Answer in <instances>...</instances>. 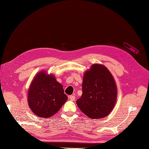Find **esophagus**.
<instances>
[{
    "mask_svg": "<svg viewBox=\"0 0 149 149\" xmlns=\"http://www.w3.org/2000/svg\"><path fill=\"white\" fill-rule=\"evenodd\" d=\"M69 98H70V100L71 101H74V100H75V96H73V95H71V96H69Z\"/></svg>",
    "mask_w": 149,
    "mask_h": 149,
    "instance_id": "esophagus-1",
    "label": "esophagus"
}]
</instances>
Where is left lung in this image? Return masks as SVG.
Masks as SVG:
<instances>
[{"label": "left lung", "instance_id": "obj_1", "mask_svg": "<svg viewBox=\"0 0 149 149\" xmlns=\"http://www.w3.org/2000/svg\"><path fill=\"white\" fill-rule=\"evenodd\" d=\"M83 94L76 104L83 113L91 119L106 117L113 109L118 97L114 77L103 65L93 64L84 72Z\"/></svg>", "mask_w": 149, "mask_h": 149}]
</instances>
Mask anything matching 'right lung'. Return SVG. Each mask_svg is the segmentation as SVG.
<instances>
[{
	"instance_id": "obj_1",
	"label": "right lung",
	"mask_w": 149,
	"mask_h": 149,
	"mask_svg": "<svg viewBox=\"0 0 149 149\" xmlns=\"http://www.w3.org/2000/svg\"><path fill=\"white\" fill-rule=\"evenodd\" d=\"M28 104L34 114L48 118L60 109L68 100L61 83L55 76L41 71L31 81L28 91Z\"/></svg>"
}]
</instances>
